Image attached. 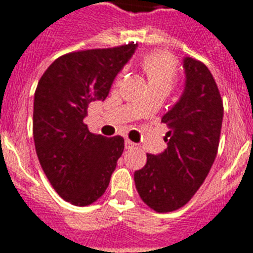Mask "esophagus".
<instances>
[{"mask_svg": "<svg viewBox=\"0 0 253 253\" xmlns=\"http://www.w3.org/2000/svg\"><path fill=\"white\" fill-rule=\"evenodd\" d=\"M134 147H136V144H134L133 141H130V140H125V148L126 149H132V148H134Z\"/></svg>", "mask_w": 253, "mask_h": 253, "instance_id": "esophagus-1", "label": "esophagus"}]
</instances>
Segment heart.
<instances>
[{
    "label": "heart",
    "mask_w": 253,
    "mask_h": 253,
    "mask_svg": "<svg viewBox=\"0 0 253 253\" xmlns=\"http://www.w3.org/2000/svg\"><path fill=\"white\" fill-rule=\"evenodd\" d=\"M141 68L147 77L149 88H162L169 93L174 87L178 78V70L174 59L163 52H152L145 55L141 60ZM121 75L117 77V82Z\"/></svg>",
    "instance_id": "1"
}]
</instances>
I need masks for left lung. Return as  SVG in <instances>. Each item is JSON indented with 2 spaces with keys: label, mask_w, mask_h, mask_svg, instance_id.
I'll return each mask as SVG.
<instances>
[{
  "label": "left lung",
  "mask_w": 253,
  "mask_h": 253,
  "mask_svg": "<svg viewBox=\"0 0 253 253\" xmlns=\"http://www.w3.org/2000/svg\"><path fill=\"white\" fill-rule=\"evenodd\" d=\"M185 91L162 123L167 148L147 154V163L134 171L140 198L158 213L178 210L198 191L214 163L220 144L224 105L213 75L202 62L186 58Z\"/></svg>",
  "instance_id": "obj_1"
}]
</instances>
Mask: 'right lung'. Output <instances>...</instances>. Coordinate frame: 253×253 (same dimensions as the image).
I'll return each mask as SVG.
<instances>
[{"instance_id":"right-lung-1","label":"right lung","mask_w":253,"mask_h":253,"mask_svg":"<svg viewBox=\"0 0 253 253\" xmlns=\"http://www.w3.org/2000/svg\"><path fill=\"white\" fill-rule=\"evenodd\" d=\"M132 43L62 55L40 78L33 102V140L39 162L64 201L87 206L108 189L124 151L121 136L91 133L88 105L108 97L116 75L136 49Z\"/></svg>"}]
</instances>
